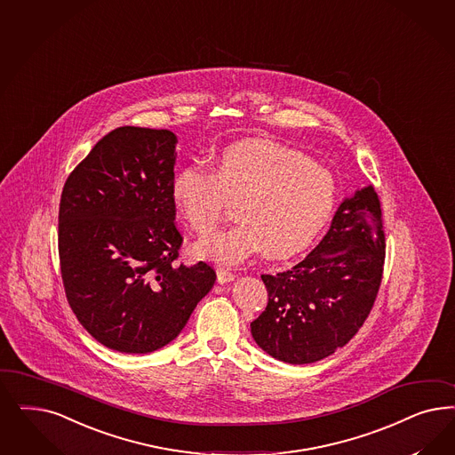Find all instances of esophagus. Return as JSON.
I'll return each instance as SVG.
<instances>
[{
    "instance_id": "obj_1",
    "label": "esophagus",
    "mask_w": 455,
    "mask_h": 455,
    "mask_svg": "<svg viewBox=\"0 0 455 455\" xmlns=\"http://www.w3.org/2000/svg\"><path fill=\"white\" fill-rule=\"evenodd\" d=\"M233 279H235V273H233L231 269H228V267H218V281H220V284L229 283V281H233Z\"/></svg>"
}]
</instances>
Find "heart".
Returning a JSON list of instances; mask_svg holds the SVG:
<instances>
[{
  "instance_id": "obj_1",
  "label": "heart",
  "mask_w": 455,
  "mask_h": 455,
  "mask_svg": "<svg viewBox=\"0 0 455 455\" xmlns=\"http://www.w3.org/2000/svg\"><path fill=\"white\" fill-rule=\"evenodd\" d=\"M171 196L196 235H209L229 204L235 226L199 243L197 250L220 263H237L264 251L288 259L308 250L330 222L338 201L337 179L305 154L266 140L222 148L209 169L204 162L182 165Z\"/></svg>"
}]
</instances>
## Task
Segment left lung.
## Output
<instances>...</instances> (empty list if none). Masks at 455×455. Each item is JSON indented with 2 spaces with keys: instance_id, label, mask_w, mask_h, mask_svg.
<instances>
[{
  "instance_id": "8db88e82",
  "label": "left lung",
  "mask_w": 455,
  "mask_h": 455,
  "mask_svg": "<svg viewBox=\"0 0 455 455\" xmlns=\"http://www.w3.org/2000/svg\"><path fill=\"white\" fill-rule=\"evenodd\" d=\"M385 263L379 194L345 199L308 256L278 275H261L267 305L251 323L254 341L281 362L313 363L345 347L373 308Z\"/></svg>"
}]
</instances>
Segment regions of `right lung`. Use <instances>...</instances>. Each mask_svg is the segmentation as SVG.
I'll list each match as a JSON object with an SVG mask.
<instances>
[{
    "mask_svg": "<svg viewBox=\"0 0 455 455\" xmlns=\"http://www.w3.org/2000/svg\"><path fill=\"white\" fill-rule=\"evenodd\" d=\"M176 135L107 133L67 179L59 211L67 301L92 337L122 353L159 350L211 291L216 271L176 264L184 237L171 184Z\"/></svg>",
    "mask_w": 455,
    "mask_h": 455,
    "instance_id": "1",
    "label": "right lung"
}]
</instances>
